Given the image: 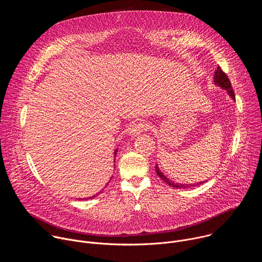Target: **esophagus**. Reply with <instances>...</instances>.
I'll return each instance as SVG.
<instances>
[{
    "label": "esophagus",
    "instance_id": "obj_1",
    "mask_svg": "<svg viewBox=\"0 0 262 262\" xmlns=\"http://www.w3.org/2000/svg\"><path fill=\"white\" fill-rule=\"evenodd\" d=\"M149 127H150V125H149V123H147V121H139V122L134 123V124L129 127L128 134H129L132 137H137V136H139L140 134H142L144 130L149 129Z\"/></svg>",
    "mask_w": 262,
    "mask_h": 262
}]
</instances>
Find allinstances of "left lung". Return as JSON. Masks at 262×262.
<instances>
[{"label": "left lung", "mask_w": 262, "mask_h": 262, "mask_svg": "<svg viewBox=\"0 0 262 262\" xmlns=\"http://www.w3.org/2000/svg\"><path fill=\"white\" fill-rule=\"evenodd\" d=\"M213 81H214V83H215V85H217V86H220V87H222L223 89H225V90H227L228 92H229V94H230V96L233 98V99H235V95H234V92H233V88H232V86H231V83H230V80L228 79V77H227V74L224 72L223 70H222V68L219 66L217 67V69L215 70V72H214V76H213ZM156 172H157V174L159 175V177H161V179L162 180H164L167 184H169V185H171V186H173V188H176V189H185V188H191V186H196V185H200V184H202L203 182L201 181V182H199V183H195V184H181V183H177V182H173V181H171L170 179H168L162 172H161V170L159 169V167H158V165L156 166Z\"/></svg>", "instance_id": "left-lung-1"}]
</instances>
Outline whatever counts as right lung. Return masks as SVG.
<instances>
[{
    "instance_id": "obj_1",
    "label": "right lung",
    "mask_w": 262,
    "mask_h": 262,
    "mask_svg": "<svg viewBox=\"0 0 262 262\" xmlns=\"http://www.w3.org/2000/svg\"><path fill=\"white\" fill-rule=\"evenodd\" d=\"M116 152H117V150H115V156H116ZM93 197H95V195H94V196H92V197H89V198L91 199V198H93ZM89 198H85V200H86V199H89ZM82 200H83V199H82Z\"/></svg>"
}]
</instances>
